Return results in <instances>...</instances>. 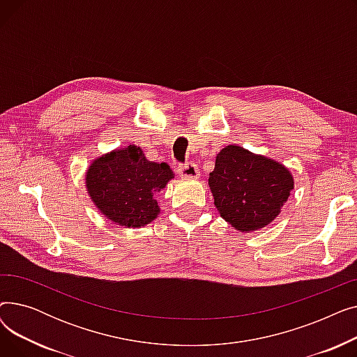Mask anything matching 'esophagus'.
<instances>
[{
	"instance_id": "obj_1",
	"label": "esophagus",
	"mask_w": 357,
	"mask_h": 357,
	"mask_svg": "<svg viewBox=\"0 0 357 357\" xmlns=\"http://www.w3.org/2000/svg\"><path fill=\"white\" fill-rule=\"evenodd\" d=\"M178 174H179L181 178H185V179H197V178H199V171H198V166L195 163L179 165Z\"/></svg>"
}]
</instances>
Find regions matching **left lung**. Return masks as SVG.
Returning a JSON list of instances; mask_svg holds the SVG:
<instances>
[{
  "mask_svg": "<svg viewBox=\"0 0 357 357\" xmlns=\"http://www.w3.org/2000/svg\"><path fill=\"white\" fill-rule=\"evenodd\" d=\"M208 185L220 215L236 230L252 233L279 215L294 176L282 163L229 144L217 155Z\"/></svg>",
  "mask_w": 357,
  "mask_h": 357,
  "instance_id": "8db88e82",
  "label": "left lung"
}]
</instances>
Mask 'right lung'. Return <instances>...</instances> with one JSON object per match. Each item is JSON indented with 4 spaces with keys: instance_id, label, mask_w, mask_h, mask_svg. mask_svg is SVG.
Wrapping results in <instances>:
<instances>
[{
    "instance_id": "right-lung-1",
    "label": "right lung",
    "mask_w": 357,
    "mask_h": 357,
    "mask_svg": "<svg viewBox=\"0 0 357 357\" xmlns=\"http://www.w3.org/2000/svg\"><path fill=\"white\" fill-rule=\"evenodd\" d=\"M167 163L150 162L135 144L93 159L85 186L96 207L114 224L140 229L160 213L155 195L174 178Z\"/></svg>"
}]
</instances>
